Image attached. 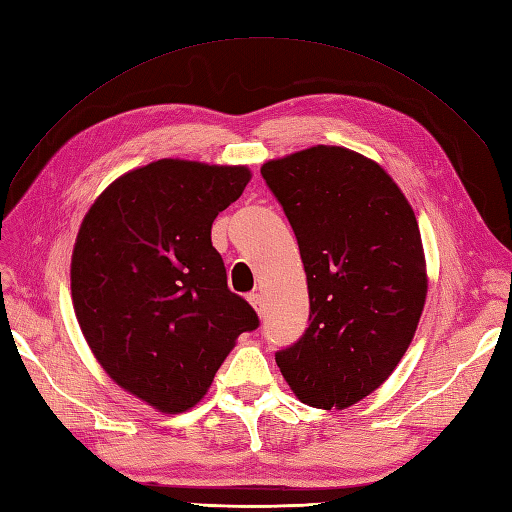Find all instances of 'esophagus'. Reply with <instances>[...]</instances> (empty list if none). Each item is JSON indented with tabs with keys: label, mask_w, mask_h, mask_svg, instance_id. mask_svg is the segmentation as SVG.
<instances>
[{
	"label": "esophagus",
	"mask_w": 512,
	"mask_h": 512,
	"mask_svg": "<svg viewBox=\"0 0 512 512\" xmlns=\"http://www.w3.org/2000/svg\"><path fill=\"white\" fill-rule=\"evenodd\" d=\"M249 299V304H252V308L256 310L258 315H263V308H265V299H263V295L260 293H252L247 297Z\"/></svg>",
	"instance_id": "obj_1"
}]
</instances>
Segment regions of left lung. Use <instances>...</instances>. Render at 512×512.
<instances>
[{"mask_svg": "<svg viewBox=\"0 0 512 512\" xmlns=\"http://www.w3.org/2000/svg\"><path fill=\"white\" fill-rule=\"evenodd\" d=\"M302 256L310 317L302 339L276 354L302 404L350 408L400 365L428 295L413 206L376 160L315 145L267 160Z\"/></svg>", "mask_w": 512, "mask_h": 512, "instance_id": "obj_1", "label": "left lung"}]
</instances>
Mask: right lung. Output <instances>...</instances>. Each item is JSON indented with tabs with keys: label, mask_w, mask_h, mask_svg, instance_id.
<instances>
[{
	"label": "right lung",
	"mask_w": 512,
	"mask_h": 512,
	"mask_svg": "<svg viewBox=\"0 0 512 512\" xmlns=\"http://www.w3.org/2000/svg\"><path fill=\"white\" fill-rule=\"evenodd\" d=\"M249 180L245 165L154 160L108 184L80 223V330L108 378L165 415L202 400L236 339L258 328L210 241Z\"/></svg>",
	"instance_id": "right-lung-1"
}]
</instances>
